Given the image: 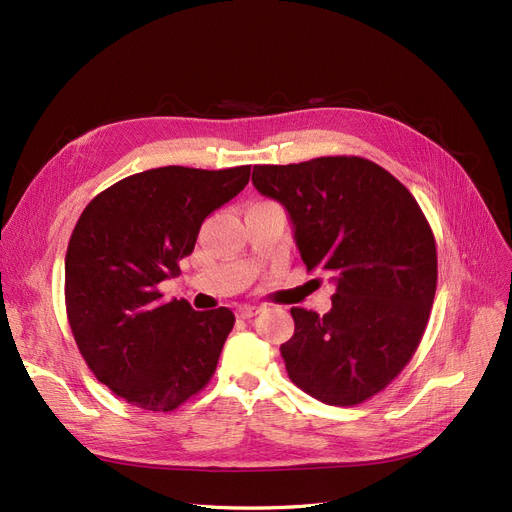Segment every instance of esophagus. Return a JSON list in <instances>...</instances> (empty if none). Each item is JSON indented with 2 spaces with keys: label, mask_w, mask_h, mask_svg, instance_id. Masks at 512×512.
<instances>
[{
  "label": "esophagus",
  "mask_w": 512,
  "mask_h": 512,
  "mask_svg": "<svg viewBox=\"0 0 512 512\" xmlns=\"http://www.w3.org/2000/svg\"><path fill=\"white\" fill-rule=\"evenodd\" d=\"M259 312H261L259 306H238V308H236V316L242 318V320H249V318L257 316Z\"/></svg>",
  "instance_id": "esophagus-1"
}]
</instances>
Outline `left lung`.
I'll use <instances>...</instances> for the list:
<instances>
[{"label":"left lung","mask_w":512,"mask_h":512,"mask_svg":"<svg viewBox=\"0 0 512 512\" xmlns=\"http://www.w3.org/2000/svg\"><path fill=\"white\" fill-rule=\"evenodd\" d=\"M261 196L287 208L308 272L335 282L325 316L291 308L280 346L291 382L327 405L384 390L418 350L437 291V244L409 189L358 156L253 168Z\"/></svg>","instance_id":"obj_1"}]
</instances>
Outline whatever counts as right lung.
Masks as SVG:
<instances>
[{
    "label": "right lung",
    "mask_w": 512,
    "mask_h": 512,
    "mask_svg": "<svg viewBox=\"0 0 512 512\" xmlns=\"http://www.w3.org/2000/svg\"><path fill=\"white\" fill-rule=\"evenodd\" d=\"M251 166H162L107 187L84 208L65 255V304L86 365L130 405L173 411L211 380L234 314L164 301L202 221L238 196Z\"/></svg>",
    "instance_id": "right-lung-1"
}]
</instances>
